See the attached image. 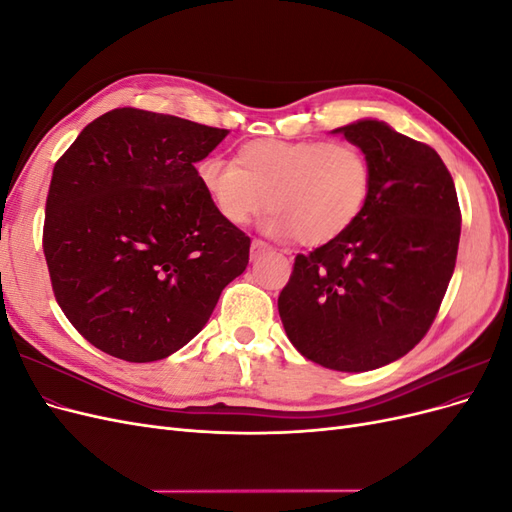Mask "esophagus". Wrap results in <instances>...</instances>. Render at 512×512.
Here are the masks:
<instances>
[{
  "label": "esophagus",
  "mask_w": 512,
  "mask_h": 512,
  "mask_svg": "<svg viewBox=\"0 0 512 512\" xmlns=\"http://www.w3.org/2000/svg\"><path fill=\"white\" fill-rule=\"evenodd\" d=\"M250 250H252V258H256V256H260L262 252L271 250V247H269V243H265V241H262V239H254V241H252V247H250Z\"/></svg>",
  "instance_id": "esophagus-1"
}]
</instances>
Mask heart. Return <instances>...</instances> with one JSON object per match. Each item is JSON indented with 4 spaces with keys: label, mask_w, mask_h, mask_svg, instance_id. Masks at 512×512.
<instances>
[{
    "label": "heart",
    "mask_w": 512,
    "mask_h": 512,
    "mask_svg": "<svg viewBox=\"0 0 512 512\" xmlns=\"http://www.w3.org/2000/svg\"><path fill=\"white\" fill-rule=\"evenodd\" d=\"M196 179L220 218L245 226L271 207L265 228L307 247L339 239L359 220L371 192L369 160L352 143L258 138L235 162L207 156Z\"/></svg>",
    "instance_id": "1"
}]
</instances>
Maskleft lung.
<instances>
[{
    "mask_svg": "<svg viewBox=\"0 0 512 512\" xmlns=\"http://www.w3.org/2000/svg\"><path fill=\"white\" fill-rule=\"evenodd\" d=\"M335 132L363 149L371 192L342 237L294 258L277 309L305 359L369 371L408 354L436 320L455 271L461 211L436 149L376 119Z\"/></svg>",
    "mask_w": 512,
    "mask_h": 512,
    "instance_id": "left-lung-1",
    "label": "left lung"
}]
</instances>
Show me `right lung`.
<instances>
[{"instance_id": "1", "label": "right lung", "mask_w": 512, "mask_h": 512, "mask_svg": "<svg viewBox=\"0 0 512 512\" xmlns=\"http://www.w3.org/2000/svg\"><path fill=\"white\" fill-rule=\"evenodd\" d=\"M228 130L115 108L53 168L42 250L61 312L89 344L130 363L166 359L205 327L250 260L196 162Z\"/></svg>"}]
</instances>
